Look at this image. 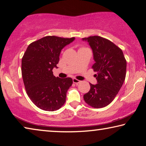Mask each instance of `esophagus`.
Here are the masks:
<instances>
[{
    "label": "esophagus",
    "mask_w": 146,
    "mask_h": 146,
    "mask_svg": "<svg viewBox=\"0 0 146 146\" xmlns=\"http://www.w3.org/2000/svg\"><path fill=\"white\" fill-rule=\"evenodd\" d=\"M73 83L76 84H78L80 82V81L79 80H77V79H76V78H73Z\"/></svg>",
    "instance_id": "34e87169"
}]
</instances>
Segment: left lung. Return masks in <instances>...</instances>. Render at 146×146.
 Segmentation results:
<instances>
[{
	"instance_id": "left-lung-1",
	"label": "left lung",
	"mask_w": 146,
	"mask_h": 146,
	"mask_svg": "<svg viewBox=\"0 0 146 146\" xmlns=\"http://www.w3.org/2000/svg\"><path fill=\"white\" fill-rule=\"evenodd\" d=\"M93 50L95 63L92 66L97 82L90 83V90L84 95L86 104L94 108L107 106L114 100L124 82L126 60L119 47L100 36L83 38Z\"/></svg>"
}]
</instances>
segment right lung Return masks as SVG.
<instances>
[{"label": "right lung", "mask_w": 146, "mask_h": 146, "mask_svg": "<svg viewBox=\"0 0 146 146\" xmlns=\"http://www.w3.org/2000/svg\"><path fill=\"white\" fill-rule=\"evenodd\" d=\"M75 37L46 36L28 46L22 58V76L26 93L35 105L54 111L66 102V93L73 84L71 78H60L53 74L64 46Z\"/></svg>", "instance_id": "obj_1"}]
</instances>
